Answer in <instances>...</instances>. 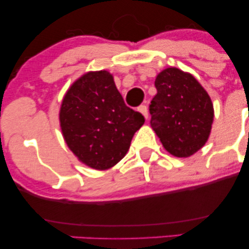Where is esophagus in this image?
I'll return each instance as SVG.
<instances>
[{
    "instance_id": "34e87169",
    "label": "esophagus",
    "mask_w": 249,
    "mask_h": 249,
    "mask_svg": "<svg viewBox=\"0 0 249 249\" xmlns=\"http://www.w3.org/2000/svg\"><path fill=\"white\" fill-rule=\"evenodd\" d=\"M138 110H139V112L142 113V116L145 117V118H148V111H147V107L146 105H141V107H138Z\"/></svg>"
}]
</instances>
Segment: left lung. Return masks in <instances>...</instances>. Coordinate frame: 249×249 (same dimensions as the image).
<instances>
[{
	"instance_id": "1",
	"label": "left lung",
	"mask_w": 249,
	"mask_h": 249,
	"mask_svg": "<svg viewBox=\"0 0 249 249\" xmlns=\"http://www.w3.org/2000/svg\"><path fill=\"white\" fill-rule=\"evenodd\" d=\"M150 104L151 126L167 152L192 156L206 144L214 118L210 96L191 73L167 68L154 82Z\"/></svg>"
}]
</instances>
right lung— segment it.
<instances>
[{
  "label": "right lung",
  "instance_id": "right-lung-1",
  "mask_svg": "<svg viewBox=\"0 0 249 249\" xmlns=\"http://www.w3.org/2000/svg\"><path fill=\"white\" fill-rule=\"evenodd\" d=\"M145 118L124 103L108 71H91L63 98L59 123L65 142L83 164L107 170L121 161Z\"/></svg>",
  "mask_w": 249,
  "mask_h": 249
}]
</instances>
